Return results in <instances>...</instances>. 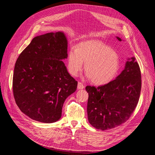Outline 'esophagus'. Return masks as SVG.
I'll return each instance as SVG.
<instances>
[{
    "mask_svg": "<svg viewBox=\"0 0 155 155\" xmlns=\"http://www.w3.org/2000/svg\"><path fill=\"white\" fill-rule=\"evenodd\" d=\"M84 88H85V87H84V85H83L81 83L79 82L78 83V89H79H79H83Z\"/></svg>",
    "mask_w": 155,
    "mask_h": 155,
    "instance_id": "1",
    "label": "esophagus"
}]
</instances>
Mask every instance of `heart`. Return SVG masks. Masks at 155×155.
Returning a JSON list of instances; mask_svg holds the SVG:
<instances>
[{"instance_id": "heart-1", "label": "heart", "mask_w": 155, "mask_h": 155, "mask_svg": "<svg viewBox=\"0 0 155 155\" xmlns=\"http://www.w3.org/2000/svg\"><path fill=\"white\" fill-rule=\"evenodd\" d=\"M85 63L86 78L96 85H104L114 79L120 68V57L110 46L96 40L81 42L71 48L67 55L70 74L76 76Z\"/></svg>"}]
</instances>
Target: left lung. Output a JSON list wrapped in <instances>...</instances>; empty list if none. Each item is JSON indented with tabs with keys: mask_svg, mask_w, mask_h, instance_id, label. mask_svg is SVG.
<instances>
[{
	"mask_svg": "<svg viewBox=\"0 0 155 155\" xmlns=\"http://www.w3.org/2000/svg\"><path fill=\"white\" fill-rule=\"evenodd\" d=\"M120 41L122 40L116 37ZM141 72L134 57L114 80L97 87L87 86L88 120L94 127L105 130L116 127L133 114L141 91Z\"/></svg>",
	"mask_w": 155,
	"mask_h": 155,
	"instance_id": "1",
	"label": "left lung"
}]
</instances>
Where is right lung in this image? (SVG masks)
Here are the masks:
<instances>
[{
	"mask_svg": "<svg viewBox=\"0 0 155 155\" xmlns=\"http://www.w3.org/2000/svg\"><path fill=\"white\" fill-rule=\"evenodd\" d=\"M68 40L63 31L34 37L18 56L14 68L13 91L20 110L31 119L50 124L58 121L65 100L78 82L63 61Z\"/></svg>",
	"mask_w": 155,
	"mask_h": 155,
	"instance_id": "1",
	"label": "right lung"
}]
</instances>
